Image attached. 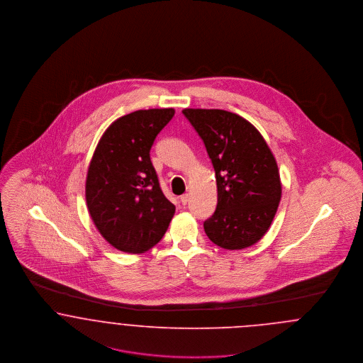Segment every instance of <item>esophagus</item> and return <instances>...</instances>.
<instances>
[{"mask_svg": "<svg viewBox=\"0 0 363 363\" xmlns=\"http://www.w3.org/2000/svg\"><path fill=\"white\" fill-rule=\"evenodd\" d=\"M179 201H180V203H182V205H187V202L189 201V194L182 195V196L179 198Z\"/></svg>", "mask_w": 363, "mask_h": 363, "instance_id": "1", "label": "esophagus"}]
</instances>
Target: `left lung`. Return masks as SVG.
<instances>
[{"mask_svg": "<svg viewBox=\"0 0 363 363\" xmlns=\"http://www.w3.org/2000/svg\"><path fill=\"white\" fill-rule=\"evenodd\" d=\"M183 113L205 142L218 203L205 221L207 237L229 251L248 248L267 233L282 196L277 160L259 130L223 110L186 108Z\"/></svg>", "mask_w": 363, "mask_h": 363, "instance_id": "8db88e82", "label": "left lung"}]
</instances>
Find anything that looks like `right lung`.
I'll list each match as a JSON object with an SVG mask.
<instances>
[{
  "label": "right lung",
  "instance_id": "1",
  "mask_svg": "<svg viewBox=\"0 0 363 363\" xmlns=\"http://www.w3.org/2000/svg\"><path fill=\"white\" fill-rule=\"evenodd\" d=\"M174 108L134 111L112 122L89 162L85 199L96 229L122 252L143 253L165 235L174 205L162 194L150 161Z\"/></svg>",
  "mask_w": 363,
  "mask_h": 363
}]
</instances>
